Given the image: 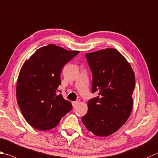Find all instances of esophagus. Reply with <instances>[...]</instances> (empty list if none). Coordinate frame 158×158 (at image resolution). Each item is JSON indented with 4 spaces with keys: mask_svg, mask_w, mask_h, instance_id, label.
<instances>
[{
    "mask_svg": "<svg viewBox=\"0 0 158 158\" xmlns=\"http://www.w3.org/2000/svg\"><path fill=\"white\" fill-rule=\"evenodd\" d=\"M79 104V102L78 101H76V102H72V104H73V107H76L77 105H78Z\"/></svg>",
    "mask_w": 158,
    "mask_h": 158,
    "instance_id": "obj_1",
    "label": "esophagus"
}]
</instances>
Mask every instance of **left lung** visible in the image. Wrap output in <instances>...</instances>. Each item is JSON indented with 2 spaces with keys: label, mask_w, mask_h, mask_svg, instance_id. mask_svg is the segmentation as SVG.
I'll return each instance as SVG.
<instances>
[{
  "label": "left lung",
  "mask_w": 158,
  "mask_h": 158,
  "mask_svg": "<svg viewBox=\"0 0 158 158\" xmlns=\"http://www.w3.org/2000/svg\"><path fill=\"white\" fill-rule=\"evenodd\" d=\"M85 56L93 74L92 91L98 96L88 101L82 122L94 135L107 137L121 128L131 115L135 73L130 63L114 48L87 53Z\"/></svg>",
  "instance_id": "8db88e82"
}]
</instances>
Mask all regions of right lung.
Masks as SVG:
<instances>
[{
  "label": "right lung",
  "instance_id": "add662e5",
  "mask_svg": "<svg viewBox=\"0 0 158 158\" xmlns=\"http://www.w3.org/2000/svg\"><path fill=\"white\" fill-rule=\"evenodd\" d=\"M79 52L49 44L39 48L25 61L17 79L16 99L31 127L50 130L72 110L71 103L56 92L61 84L62 68Z\"/></svg>",
  "mask_w": 158,
  "mask_h": 158
}]
</instances>
